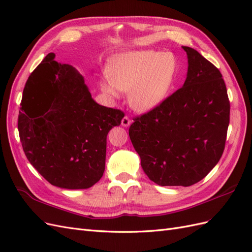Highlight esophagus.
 <instances>
[{
  "instance_id": "34e87169",
  "label": "esophagus",
  "mask_w": 252,
  "mask_h": 252,
  "mask_svg": "<svg viewBox=\"0 0 252 252\" xmlns=\"http://www.w3.org/2000/svg\"><path fill=\"white\" fill-rule=\"evenodd\" d=\"M130 124H131V120L129 119L127 116H125L123 119H122V126L123 127H128V126H130Z\"/></svg>"
}]
</instances>
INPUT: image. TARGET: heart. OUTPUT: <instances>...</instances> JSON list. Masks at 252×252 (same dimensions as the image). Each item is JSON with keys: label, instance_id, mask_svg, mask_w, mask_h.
Wrapping results in <instances>:
<instances>
[{"label": "heart", "instance_id": "heart-1", "mask_svg": "<svg viewBox=\"0 0 252 252\" xmlns=\"http://www.w3.org/2000/svg\"><path fill=\"white\" fill-rule=\"evenodd\" d=\"M177 74V63L168 53L136 50L120 53L107 67L108 80H102V93L119 96L129 94V103L139 112L156 108L163 102Z\"/></svg>", "mask_w": 252, "mask_h": 252}]
</instances>
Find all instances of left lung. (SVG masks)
<instances>
[{
	"label": "left lung",
	"mask_w": 252,
	"mask_h": 252,
	"mask_svg": "<svg viewBox=\"0 0 252 252\" xmlns=\"http://www.w3.org/2000/svg\"><path fill=\"white\" fill-rule=\"evenodd\" d=\"M183 49L184 85L129 128L144 172L159 186L187 187L204 179L223 155L229 125L222 73L195 49Z\"/></svg>",
	"instance_id": "8db88e82"
}]
</instances>
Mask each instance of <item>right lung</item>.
<instances>
[{
    "label": "right lung",
    "mask_w": 252,
    "mask_h": 252,
    "mask_svg": "<svg viewBox=\"0 0 252 252\" xmlns=\"http://www.w3.org/2000/svg\"><path fill=\"white\" fill-rule=\"evenodd\" d=\"M48 53L23 90L18 129L25 155L51 185L86 189L105 170L110 129L124 112L98 105L83 75Z\"/></svg>",
    "instance_id": "obj_1"
}]
</instances>
